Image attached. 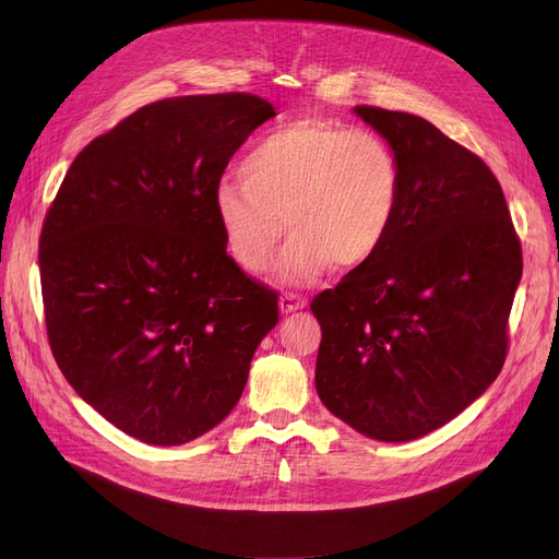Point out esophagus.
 Returning <instances> with one entry per match:
<instances>
[{"mask_svg":"<svg viewBox=\"0 0 559 559\" xmlns=\"http://www.w3.org/2000/svg\"><path fill=\"white\" fill-rule=\"evenodd\" d=\"M305 305H307V300H305L300 294H294V292H288V294H284V296L280 298V310H282V314L302 310Z\"/></svg>","mask_w":559,"mask_h":559,"instance_id":"34e87169","label":"esophagus"}]
</instances>
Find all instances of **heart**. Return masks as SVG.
Segmentation results:
<instances>
[{
    "label": "heart",
    "mask_w": 559,
    "mask_h": 559,
    "mask_svg": "<svg viewBox=\"0 0 559 559\" xmlns=\"http://www.w3.org/2000/svg\"><path fill=\"white\" fill-rule=\"evenodd\" d=\"M404 194L397 152L377 133L325 120H296L265 133L240 162V178L215 187L226 254L247 273L273 261L294 230L277 273L310 284L368 265L389 242Z\"/></svg>",
    "instance_id": "heart-1"
}]
</instances>
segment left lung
Instances as JSON below:
<instances>
[{
	"instance_id": "obj_1",
	"label": "left lung",
	"mask_w": 559,
	"mask_h": 559,
	"mask_svg": "<svg viewBox=\"0 0 559 559\" xmlns=\"http://www.w3.org/2000/svg\"><path fill=\"white\" fill-rule=\"evenodd\" d=\"M402 162L389 242L312 300L317 393L365 437L444 426L502 370L523 249L504 191L474 152L418 115L356 106Z\"/></svg>"
}]
</instances>
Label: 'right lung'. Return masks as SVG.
I'll list each match as a JSON object with an SVG mask.
<instances>
[{"label": "right lung", "mask_w": 559, "mask_h": 559, "mask_svg": "<svg viewBox=\"0 0 559 559\" xmlns=\"http://www.w3.org/2000/svg\"><path fill=\"white\" fill-rule=\"evenodd\" d=\"M275 115L257 94L173 96L96 136L48 207L38 271L52 356L145 444L215 428L242 395L277 292L226 254L215 187Z\"/></svg>", "instance_id": "1"}]
</instances>
